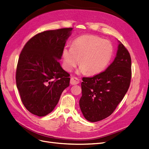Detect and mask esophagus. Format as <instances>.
<instances>
[{"label": "esophagus", "mask_w": 149, "mask_h": 149, "mask_svg": "<svg viewBox=\"0 0 149 149\" xmlns=\"http://www.w3.org/2000/svg\"><path fill=\"white\" fill-rule=\"evenodd\" d=\"M80 83L79 79L77 77H71L70 78V84L74 85H77L79 84Z\"/></svg>", "instance_id": "esophagus-1"}]
</instances>
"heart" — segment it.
I'll return each mask as SVG.
<instances>
[{"instance_id": "1", "label": "heart", "mask_w": 149, "mask_h": 149, "mask_svg": "<svg viewBox=\"0 0 149 149\" xmlns=\"http://www.w3.org/2000/svg\"><path fill=\"white\" fill-rule=\"evenodd\" d=\"M113 53V47L110 41L93 35L81 36L73 41L71 47L64 48V68L71 71L77 65L80 59L79 72L96 75L106 69Z\"/></svg>"}]
</instances>
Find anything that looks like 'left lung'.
<instances>
[{
  "label": "left lung",
  "mask_w": 149,
  "mask_h": 149,
  "mask_svg": "<svg viewBox=\"0 0 149 149\" xmlns=\"http://www.w3.org/2000/svg\"><path fill=\"white\" fill-rule=\"evenodd\" d=\"M131 59L120 42L113 63L92 77H83L79 104L85 118L96 122L110 116L122 101L130 85Z\"/></svg>",
  "instance_id": "1"
}]
</instances>
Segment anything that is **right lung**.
Here are the masks:
<instances>
[{"label":"right lung","instance_id":"add662e5","mask_svg":"<svg viewBox=\"0 0 149 149\" xmlns=\"http://www.w3.org/2000/svg\"><path fill=\"white\" fill-rule=\"evenodd\" d=\"M72 28L38 33L25 44L16 72V86L27 111L38 117L50 113L69 86V74L61 66L66 40Z\"/></svg>","mask_w":149,"mask_h":149}]
</instances>
